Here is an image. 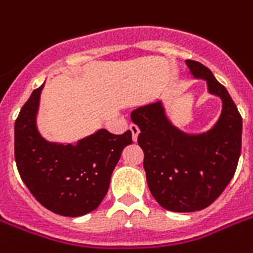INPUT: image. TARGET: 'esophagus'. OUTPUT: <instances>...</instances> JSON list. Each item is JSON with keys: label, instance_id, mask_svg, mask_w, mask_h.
Masks as SVG:
<instances>
[{"label": "esophagus", "instance_id": "esophagus-1", "mask_svg": "<svg viewBox=\"0 0 253 253\" xmlns=\"http://www.w3.org/2000/svg\"><path fill=\"white\" fill-rule=\"evenodd\" d=\"M130 130H131V134H132V140H134V142H136V140H138L139 132H140V131H139V127L135 126V125H131Z\"/></svg>", "mask_w": 253, "mask_h": 253}]
</instances>
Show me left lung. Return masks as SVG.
<instances>
[{
	"label": "left lung",
	"instance_id": "obj_1",
	"mask_svg": "<svg viewBox=\"0 0 253 253\" xmlns=\"http://www.w3.org/2000/svg\"><path fill=\"white\" fill-rule=\"evenodd\" d=\"M194 79L206 81L210 94L222 99L218 122L202 134H186L173 125L162 101L131 113L139 127L138 143L151 194L169 211H198L211 205L234 177L242 151V117L208 67L186 60Z\"/></svg>",
	"mask_w": 253,
	"mask_h": 253
}]
</instances>
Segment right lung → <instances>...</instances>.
Wrapping results in <instances>:
<instances>
[{"instance_id": "add662e5", "label": "right lung", "mask_w": 253, "mask_h": 253, "mask_svg": "<svg viewBox=\"0 0 253 253\" xmlns=\"http://www.w3.org/2000/svg\"><path fill=\"white\" fill-rule=\"evenodd\" d=\"M31 93L14 126V155L22 181L38 202L55 214L81 216L93 211L106 196L111 173L131 131L114 135L105 128L76 144L45 140L37 126L42 89Z\"/></svg>"}]
</instances>
